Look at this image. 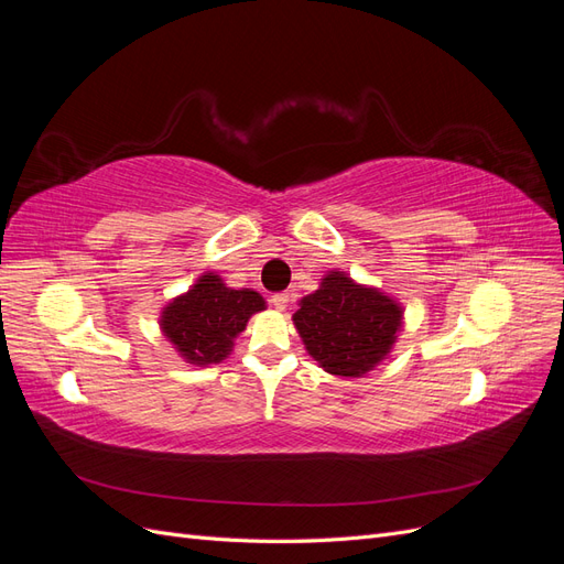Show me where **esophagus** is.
<instances>
[{"label":"esophagus","mask_w":564,"mask_h":564,"mask_svg":"<svg viewBox=\"0 0 564 564\" xmlns=\"http://www.w3.org/2000/svg\"><path fill=\"white\" fill-rule=\"evenodd\" d=\"M270 303L275 305L278 311H284V308H286V303H289V294H275V296L270 299Z\"/></svg>","instance_id":"esophagus-1"}]
</instances>
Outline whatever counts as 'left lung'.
<instances>
[{
    "instance_id": "1",
    "label": "left lung",
    "mask_w": 564,
    "mask_h": 564,
    "mask_svg": "<svg viewBox=\"0 0 564 564\" xmlns=\"http://www.w3.org/2000/svg\"><path fill=\"white\" fill-rule=\"evenodd\" d=\"M296 332L313 360L334 377H365L392 350L402 329V305L377 286L329 270L319 289L299 301Z\"/></svg>"
}]
</instances>
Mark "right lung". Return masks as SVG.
<instances>
[{
  "mask_svg": "<svg viewBox=\"0 0 564 564\" xmlns=\"http://www.w3.org/2000/svg\"><path fill=\"white\" fill-rule=\"evenodd\" d=\"M265 311L253 289H230L216 272H204L185 294L166 303L160 329L187 365L224 362L251 315Z\"/></svg>",
  "mask_w": 564,
  "mask_h": 564,
  "instance_id": "right-lung-1",
  "label": "right lung"
}]
</instances>
